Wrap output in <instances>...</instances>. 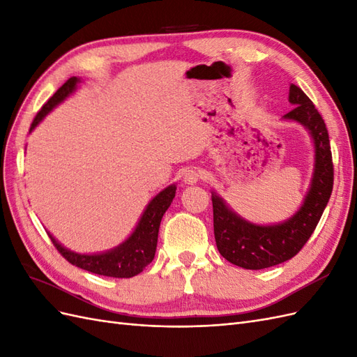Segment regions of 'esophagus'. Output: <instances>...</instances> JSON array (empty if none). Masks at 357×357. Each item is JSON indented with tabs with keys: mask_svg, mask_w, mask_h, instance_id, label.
I'll list each match as a JSON object with an SVG mask.
<instances>
[{
	"mask_svg": "<svg viewBox=\"0 0 357 357\" xmlns=\"http://www.w3.org/2000/svg\"><path fill=\"white\" fill-rule=\"evenodd\" d=\"M202 178V171L198 169V168H189L186 169L185 176H183V180H185V183H188V185H193V183H197Z\"/></svg>",
	"mask_w": 357,
	"mask_h": 357,
	"instance_id": "obj_1",
	"label": "esophagus"
}]
</instances>
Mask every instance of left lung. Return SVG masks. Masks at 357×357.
I'll use <instances>...</instances> for the list:
<instances>
[{
  "label": "left lung",
  "mask_w": 357,
  "mask_h": 357,
  "mask_svg": "<svg viewBox=\"0 0 357 357\" xmlns=\"http://www.w3.org/2000/svg\"><path fill=\"white\" fill-rule=\"evenodd\" d=\"M289 101L294 109L284 119L304 125L316 147L314 176L299 211L280 225L259 226L241 219L222 198L211 193L215 245L226 261L245 269L269 268L296 256L314 232L332 193L333 164L325 121L304 91L294 83Z\"/></svg>",
  "instance_id": "left-lung-1"
}]
</instances>
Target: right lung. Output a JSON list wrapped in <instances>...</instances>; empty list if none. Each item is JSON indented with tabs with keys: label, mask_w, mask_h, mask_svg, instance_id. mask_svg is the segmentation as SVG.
Here are the masks:
<instances>
[{
	"label": "right lung",
	"mask_w": 357,
	"mask_h": 357,
	"mask_svg": "<svg viewBox=\"0 0 357 357\" xmlns=\"http://www.w3.org/2000/svg\"><path fill=\"white\" fill-rule=\"evenodd\" d=\"M79 83L77 77H71L61 88L53 93L52 98L41 107V110L34 117L31 123L29 132L34 129L53 107L63 101L67 96L75 89V84ZM176 197V186H168L165 190L150 201L146 211L139 219L135 231L129 238L119 247L113 248L110 252L101 255H79L71 250L63 248L53 236L49 234L53 245L56 250L66 257L67 261L75 266H79L86 271L116 278H129L139 274L143 269L153 261L156 244H158V232L162 215L165 214L172 199Z\"/></svg>",
	"instance_id": "obj_1"
}]
</instances>
